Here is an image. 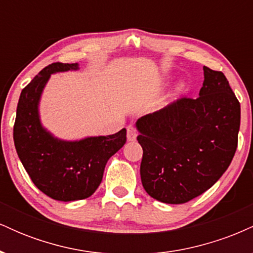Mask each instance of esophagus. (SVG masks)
I'll return each instance as SVG.
<instances>
[{
    "label": "esophagus",
    "mask_w": 253,
    "mask_h": 253,
    "mask_svg": "<svg viewBox=\"0 0 253 253\" xmlns=\"http://www.w3.org/2000/svg\"><path fill=\"white\" fill-rule=\"evenodd\" d=\"M136 139V130L133 126L127 127V140L134 141Z\"/></svg>",
    "instance_id": "esophagus-1"
}]
</instances>
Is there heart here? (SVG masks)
<instances>
[{"label": "heart", "mask_w": 253, "mask_h": 253, "mask_svg": "<svg viewBox=\"0 0 253 253\" xmlns=\"http://www.w3.org/2000/svg\"><path fill=\"white\" fill-rule=\"evenodd\" d=\"M185 91V83L184 82H178L175 86V94L176 95H182Z\"/></svg>", "instance_id": "b5f03b06"}]
</instances>
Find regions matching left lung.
<instances>
[{"label":"left lung","mask_w":253,"mask_h":253,"mask_svg":"<svg viewBox=\"0 0 253 253\" xmlns=\"http://www.w3.org/2000/svg\"><path fill=\"white\" fill-rule=\"evenodd\" d=\"M199 97H183L136 121L140 177L151 197L181 205L215 184L233 159L240 103L220 71L203 66Z\"/></svg>","instance_id":"left-lung-1"}]
</instances>
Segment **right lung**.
Instances as JSON below:
<instances>
[{"mask_svg": "<svg viewBox=\"0 0 253 253\" xmlns=\"http://www.w3.org/2000/svg\"><path fill=\"white\" fill-rule=\"evenodd\" d=\"M78 63H52L21 91L14 124V144L32 182L45 195L69 202L91 196L107 162L126 143V129L112 135L63 140L42 126L39 103L52 74L76 71Z\"/></svg>", "mask_w": 253, "mask_h": 253, "instance_id": "right-lung-1", "label": "right lung"}]
</instances>
